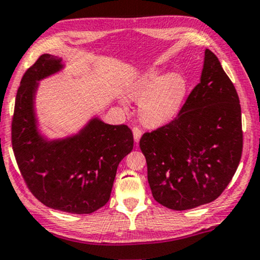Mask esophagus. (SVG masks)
<instances>
[{"instance_id":"34e87169","label":"esophagus","mask_w":260,"mask_h":260,"mask_svg":"<svg viewBox=\"0 0 260 260\" xmlns=\"http://www.w3.org/2000/svg\"><path fill=\"white\" fill-rule=\"evenodd\" d=\"M132 131H133V136H134V141H136V143H139V140H140L141 134H143V132H141L140 128L137 127V126H134Z\"/></svg>"}]
</instances>
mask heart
I'll return each mask as SVG.
<instances>
[{"label":"heart","mask_w":260,"mask_h":260,"mask_svg":"<svg viewBox=\"0 0 260 260\" xmlns=\"http://www.w3.org/2000/svg\"><path fill=\"white\" fill-rule=\"evenodd\" d=\"M129 94L140 100L139 113L145 123L159 126L177 115L188 92V81L179 72L151 68L129 85Z\"/></svg>","instance_id":"1"}]
</instances>
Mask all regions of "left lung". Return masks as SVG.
Returning a JSON list of instances; mask_svg holds the SVG:
<instances>
[{
    "label": "left lung",
    "instance_id": "obj_1",
    "mask_svg": "<svg viewBox=\"0 0 260 260\" xmlns=\"http://www.w3.org/2000/svg\"><path fill=\"white\" fill-rule=\"evenodd\" d=\"M139 145L152 195L166 208H196L227 188L243 152L241 107L212 51L206 50L201 81L177 117L145 133Z\"/></svg>",
    "mask_w": 260,
    "mask_h": 260
}]
</instances>
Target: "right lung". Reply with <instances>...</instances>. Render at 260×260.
Segmentation results:
<instances>
[{
  "instance_id": "right-lung-1",
  "label": "right lung",
  "mask_w": 260,
  "mask_h": 260,
  "mask_svg": "<svg viewBox=\"0 0 260 260\" xmlns=\"http://www.w3.org/2000/svg\"><path fill=\"white\" fill-rule=\"evenodd\" d=\"M61 69L60 58L45 53L23 75L12 121L13 151L25 183L41 203L90 214L109 201L119 162L133 150V133L126 124L94 117L75 136L45 139L34 113L38 82Z\"/></svg>"
}]
</instances>
